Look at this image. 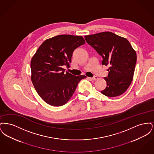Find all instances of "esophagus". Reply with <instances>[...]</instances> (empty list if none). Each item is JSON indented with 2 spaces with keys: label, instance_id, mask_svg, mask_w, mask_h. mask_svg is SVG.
<instances>
[{
  "label": "esophagus",
  "instance_id": "1",
  "mask_svg": "<svg viewBox=\"0 0 154 154\" xmlns=\"http://www.w3.org/2000/svg\"><path fill=\"white\" fill-rule=\"evenodd\" d=\"M88 79L89 80H96L98 78L97 76H94L93 77H88Z\"/></svg>",
  "mask_w": 154,
  "mask_h": 154
}]
</instances>
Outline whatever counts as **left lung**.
Instances as JSON below:
<instances>
[{"instance_id":"8db88e82","label":"left lung","mask_w":154,"mask_h":154,"mask_svg":"<svg viewBox=\"0 0 154 154\" xmlns=\"http://www.w3.org/2000/svg\"><path fill=\"white\" fill-rule=\"evenodd\" d=\"M85 39L102 57L103 65H110L108 76L104 78L107 86L101 93L109 97L124 94L132 82L137 60L131 44L110 32L85 36Z\"/></svg>"}]
</instances>
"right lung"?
<instances>
[{"mask_svg":"<svg viewBox=\"0 0 154 154\" xmlns=\"http://www.w3.org/2000/svg\"><path fill=\"white\" fill-rule=\"evenodd\" d=\"M81 36L60 35L45 40L30 62L31 80L44 102L60 106L73 95L79 82L85 75H74L62 67H69L74 50L85 44Z\"/></svg>","mask_w":154,"mask_h":154,"instance_id":"add662e5","label":"right lung"}]
</instances>
